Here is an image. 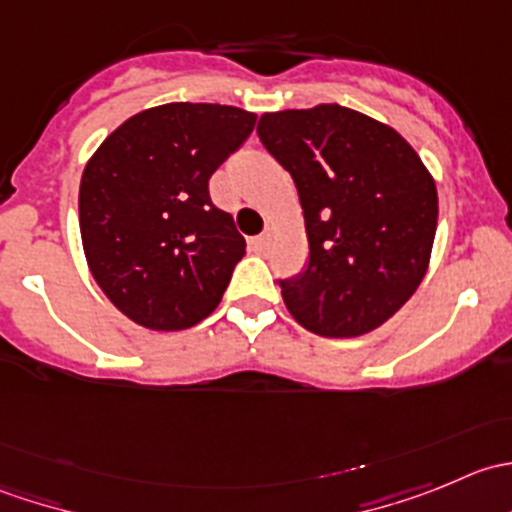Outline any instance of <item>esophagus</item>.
<instances>
[{"label":"esophagus","mask_w":512,"mask_h":512,"mask_svg":"<svg viewBox=\"0 0 512 512\" xmlns=\"http://www.w3.org/2000/svg\"><path fill=\"white\" fill-rule=\"evenodd\" d=\"M267 247H270V235L252 237V240H250V250H252V252H265Z\"/></svg>","instance_id":"esophagus-1"}]
</instances>
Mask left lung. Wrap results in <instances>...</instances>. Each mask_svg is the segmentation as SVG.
I'll use <instances>...</instances> for the list:
<instances>
[{"mask_svg": "<svg viewBox=\"0 0 512 512\" xmlns=\"http://www.w3.org/2000/svg\"><path fill=\"white\" fill-rule=\"evenodd\" d=\"M257 133L292 175L309 262L280 280L289 314L319 337H361L421 285L438 223L431 173L401 133L339 103L265 113Z\"/></svg>", "mask_w": 512, "mask_h": 512, "instance_id": "left-lung-1", "label": "left lung"}]
</instances>
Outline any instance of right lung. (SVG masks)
Listing matches in <instances>:
<instances>
[{
    "label": "right lung",
    "instance_id": "1",
    "mask_svg": "<svg viewBox=\"0 0 512 512\" xmlns=\"http://www.w3.org/2000/svg\"><path fill=\"white\" fill-rule=\"evenodd\" d=\"M255 121L220 103H163L123 121L86 163V262L113 307L141 327H195L223 299L245 237L213 205L208 180Z\"/></svg>",
    "mask_w": 512,
    "mask_h": 512
}]
</instances>
